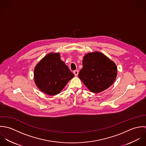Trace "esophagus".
<instances>
[{
    "mask_svg": "<svg viewBox=\"0 0 146 146\" xmlns=\"http://www.w3.org/2000/svg\"><path fill=\"white\" fill-rule=\"evenodd\" d=\"M78 72H78V70H75L73 71V73H74V74L75 75V76H78Z\"/></svg>",
    "mask_w": 146,
    "mask_h": 146,
    "instance_id": "1",
    "label": "esophagus"
}]
</instances>
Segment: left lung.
<instances>
[{"mask_svg": "<svg viewBox=\"0 0 146 146\" xmlns=\"http://www.w3.org/2000/svg\"><path fill=\"white\" fill-rule=\"evenodd\" d=\"M82 64L83 68L78 77L91 92H100L114 82L116 78V65L102 53L88 54L84 56Z\"/></svg>", "mask_w": 146, "mask_h": 146, "instance_id": "left-lung-1", "label": "left lung"}]
</instances>
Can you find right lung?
I'll return each instance as SVG.
<instances>
[{"label": "right lung", "mask_w": 146, "mask_h": 146, "mask_svg": "<svg viewBox=\"0 0 146 146\" xmlns=\"http://www.w3.org/2000/svg\"><path fill=\"white\" fill-rule=\"evenodd\" d=\"M34 81L41 91L55 95L58 94L74 76L59 54L51 53L42 58L34 69Z\"/></svg>", "instance_id": "right-lung-1"}]
</instances>
